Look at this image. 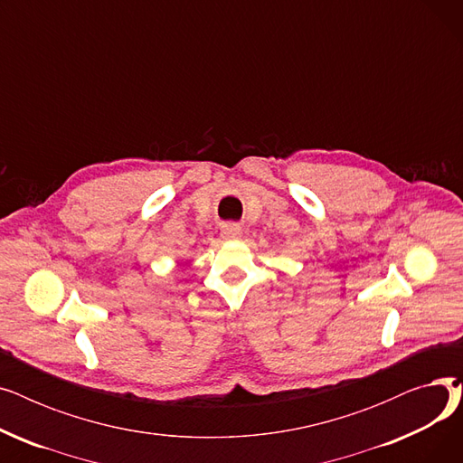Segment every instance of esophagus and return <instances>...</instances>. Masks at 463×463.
Instances as JSON below:
<instances>
[{
	"label": "esophagus",
	"instance_id": "obj_1",
	"mask_svg": "<svg viewBox=\"0 0 463 463\" xmlns=\"http://www.w3.org/2000/svg\"><path fill=\"white\" fill-rule=\"evenodd\" d=\"M240 236H241V229H240L238 225H231V223H229V225H223V227H222V238H223V240H229V241H231V240H238Z\"/></svg>",
	"mask_w": 463,
	"mask_h": 463
}]
</instances>
